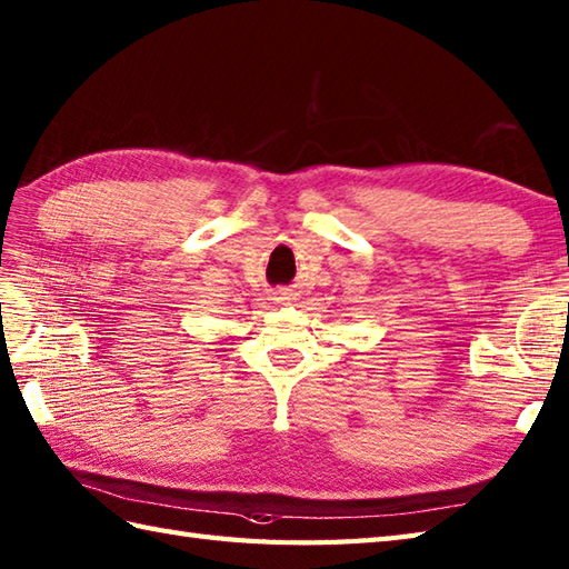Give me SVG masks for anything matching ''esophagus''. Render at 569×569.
I'll return each mask as SVG.
<instances>
[{
  "mask_svg": "<svg viewBox=\"0 0 569 569\" xmlns=\"http://www.w3.org/2000/svg\"><path fill=\"white\" fill-rule=\"evenodd\" d=\"M295 295H292V289L289 287H277V289H272L270 292V301L272 305H287L289 299H292Z\"/></svg>",
  "mask_w": 569,
  "mask_h": 569,
  "instance_id": "1",
  "label": "esophagus"
}]
</instances>
